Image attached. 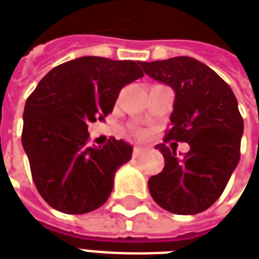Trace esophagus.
<instances>
[{
  "label": "esophagus",
  "mask_w": 259,
  "mask_h": 259,
  "mask_svg": "<svg viewBox=\"0 0 259 259\" xmlns=\"http://www.w3.org/2000/svg\"><path fill=\"white\" fill-rule=\"evenodd\" d=\"M145 152V149L140 146H135V149H133V157H138L139 155H142Z\"/></svg>",
  "instance_id": "esophagus-1"
}]
</instances>
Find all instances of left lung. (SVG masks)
Instances as JSON below:
<instances>
[{"mask_svg": "<svg viewBox=\"0 0 259 259\" xmlns=\"http://www.w3.org/2000/svg\"><path fill=\"white\" fill-rule=\"evenodd\" d=\"M142 67L175 92L165 142L191 146L178 157L165 143L157 145L165 167L149 179V192L160 208L172 213L203 212L222 195L241 156L244 120L235 94L212 68L192 57L143 61Z\"/></svg>", "mask_w": 259, "mask_h": 259, "instance_id": "8db88e82", "label": "left lung"}]
</instances>
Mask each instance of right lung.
Returning a JSON list of instances; mask_svg holds the SVG:
<instances>
[{
	"instance_id": "obj_1",
	"label": "right lung",
	"mask_w": 259,
	"mask_h": 259,
	"mask_svg": "<svg viewBox=\"0 0 259 259\" xmlns=\"http://www.w3.org/2000/svg\"><path fill=\"white\" fill-rule=\"evenodd\" d=\"M143 61L76 58L42 77L24 107L23 147L32 181L51 208L80 215L109 199L116 170L133 147L110 138L89 146V123L113 112L120 90L143 77Z\"/></svg>"
}]
</instances>
